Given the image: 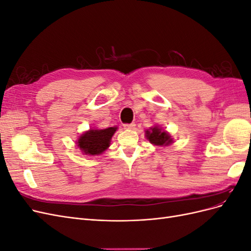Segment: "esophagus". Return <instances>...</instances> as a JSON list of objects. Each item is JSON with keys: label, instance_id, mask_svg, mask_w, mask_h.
Here are the masks:
<instances>
[{"label": "esophagus", "instance_id": "obj_1", "mask_svg": "<svg viewBox=\"0 0 251 251\" xmlns=\"http://www.w3.org/2000/svg\"><path fill=\"white\" fill-rule=\"evenodd\" d=\"M124 127L126 130H133V128H135V124H126L124 125Z\"/></svg>", "mask_w": 251, "mask_h": 251}]
</instances>
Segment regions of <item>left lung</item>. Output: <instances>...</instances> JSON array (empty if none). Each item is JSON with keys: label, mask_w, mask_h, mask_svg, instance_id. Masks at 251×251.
Segmentation results:
<instances>
[{"label": "left lung", "mask_w": 251, "mask_h": 251, "mask_svg": "<svg viewBox=\"0 0 251 251\" xmlns=\"http://www.w3.org/2000/svg\"><path fill=\"white\" fill-rule=\"evenodd\" d=\"M146 133L147 138L155 146H169L173 141L172 137L168 133L157 126L151 127V130H148Z\"/></svg>", "instance_id": "1"}]
</instances>
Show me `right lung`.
Segmentation results:
<instances>
[{"label":"right lung","instance_id":"1","mask_svg":"<svg viewBox=\"0 0 251 251\" xmlns=\"http://www.w3.org/2000/svg\"><path fill=\"white\" fill-rule=\"evenodd\" d=\"M117 127H108L104 130H90L82 134L78 139V148L87 155H100L110 146V140Z\"/></svg>","mask_w":251,"mask_h":251}]
</instances>
